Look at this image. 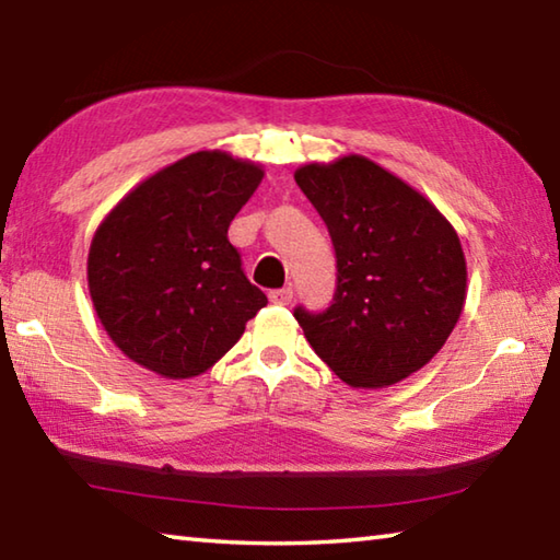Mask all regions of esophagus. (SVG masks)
<instances>
[{
    "label": "esophagus",
    "mask_w": 560,
    "mask_h": 560,
    "mask_svg": "<svg viewBox=\"0 0 560 560\" xmlns=\"http://www.w3.org/2000/svg\"><path fill=\"white\" fill-rule=\"evenodd\" d=\"M293 299V289L291 287H283V289H277L269 293V301L273 303V306H289Z\"/></svg>",
    "instance_id": "34e87169"
}]
</instances>
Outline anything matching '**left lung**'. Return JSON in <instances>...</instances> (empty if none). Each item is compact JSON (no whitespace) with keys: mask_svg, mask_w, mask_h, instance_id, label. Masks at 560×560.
<instances>
[{"mask_svg":"<svg viewBox=\"0 0 560 560\" xmlns=\"http://www.w3.org/2000/svg\"><path fill=\"white\" fill-rule=\"evenodd\" d=\"M293 178L328 225L338 261L330 306H299L293 318L350 386L406 380L431 362L463 313L457 232L429 198L358 154L301 166Z\"/></svg>","mask_w":560,"mask_h":560,"instance_id":"1","label":"left lung"}]
</instances>
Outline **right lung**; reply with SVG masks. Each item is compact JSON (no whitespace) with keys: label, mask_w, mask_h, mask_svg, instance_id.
I'll return each instance as SVG.
<instances>
[{"label":"right lung","mask_w":560,"mask_h":560,"mask_svg":"<svg viewBox=\"0 0 560 560\" xmlns=\"http://www.w3.org/2000/svg\"><path fill=\"white\" fill-rule=\"evenodd\" d=\"M261 178L252 161L198 151L141 180L100 222L90 296L131 362L168 380L198 377L267 306L228 240Z\"/></svg>","instance_id":"add662e5"}]
</instances>
